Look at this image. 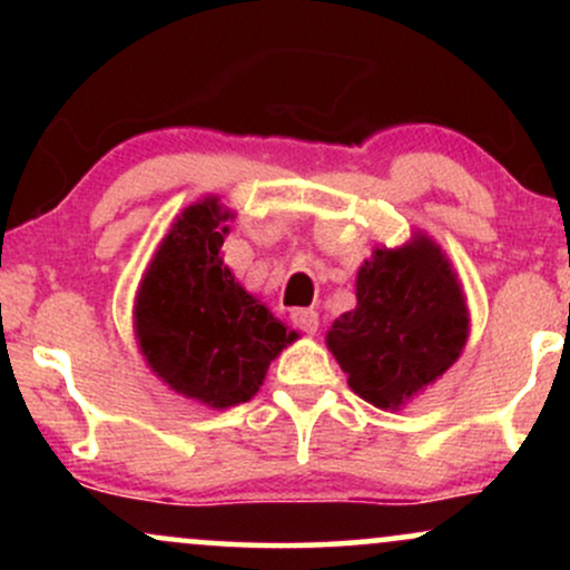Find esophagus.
Here are the masks:
<instances>
[{"mask_svg": "<svg viewBox=\"0 0 570 570\" xmlns=\"http://www.w3.org/2000/svg\"><path fill=\"white\" fill-rule=\"evenodd\" d=\"M292 324L297 326V330H303L305 335H316L318 313L311 311V307H297V311H292Z\"/></svg>", "mask_w": 570, "mask_h": 570, "instance_id": "1", "label": "esophagus"}]
</instances>
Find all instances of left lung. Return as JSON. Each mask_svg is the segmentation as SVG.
<instances>
[{
  "mask_svg": "<svg viewBox=\"0 0 570 570\" xmlns=\"http://www.w3.org/2000/svg\"><path fill=\"white\" fill-rule=\"evenodd\" d=\"M469 330L453 263L417 230L402 246L372 248L356 273V307L332 322L326 348L353 394L396 412L453 367Z\"/></svg>",
  "mask_w": 570,
  "mask_h": 570,
  "instance_id": "obj_1",
  "label": "left lung"
}]
</instances>
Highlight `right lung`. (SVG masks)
I'll list each match as a JSON object with an SVG mask.
<instances>
[{
    "label": "right lung",
    "instance_id": "obj_1",
    "mask_svg": "<svg viewBox=\"0 0 570 570\" xmlns=\"http://www.w3.org/2000/svg\"><path fill=\"white\" fill-rule=\"evenodd\" d=\"M233 217L219 195L187 206L155 248L134 299V335L147 367L208 410L248 402L273 358L299 337L222 259Z\"/></svg>",
    "mask_w": 570,
    "mask_h": 570
}]
</instances>
